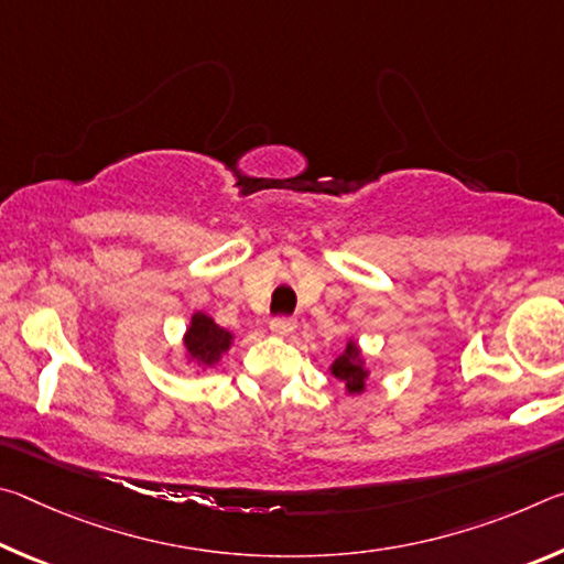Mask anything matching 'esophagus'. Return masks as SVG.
I'll return each instance as SVG.
<instances>
[{
    "mask_svg": "<svg viewBox=\"0 0 564 564\" xmlns=\"http://www.w3.org/2000/svg\"><path fill=\"white\" fill-rule=\"evenodd\" d=\"M269 328H271L273 336L285 338V336H291V333L295 330V321L293 318H273Z\"/></svg>",
    "mask_w": 564,
    "mask_h": 564,
    "instance_id": "obj_1",
    "label": "esophagus"
}]
</instances>
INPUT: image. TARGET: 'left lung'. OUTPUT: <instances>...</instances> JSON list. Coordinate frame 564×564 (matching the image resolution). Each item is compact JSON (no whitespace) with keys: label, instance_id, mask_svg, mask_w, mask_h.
<instances>
[{"label":"left lung","instance_id":"1","mask_svg":"<svg viewBox=\"0 0 564 564\" xmlns=\"http://www.w3.org/2000/svg\"><path fill=\"white\" fill-rule=\"evenodd\" d=\"M330 373L336 376L340 383H346V390L350 395H356V393L360 395L362 390H366L368 368H366V360H362V356H360V348L356 340L346 343V350H343L340 356L333 360Z\"/></svg>","mask_w":564,"mask_h":564}]
</instances>
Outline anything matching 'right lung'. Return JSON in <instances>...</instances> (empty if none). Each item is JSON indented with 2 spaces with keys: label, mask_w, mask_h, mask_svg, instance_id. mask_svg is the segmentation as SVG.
I'll return each instance as SVG.
<instances>
[{
  "label": "right lung",
  "mask_w": 564,
  "mask_h": 564,
  "mask_svg": "<svg viewBox=\"0 0 564 564\" xmlns=\"http://www.w3.org/2000/svg\"><path fill=\"white\" fill-rule=\"evenodd\" d=\"M231 343L234 333L216 326L212 316H206L202 311L191 316V326L184 333V348L188 360H194L198 368L216 366L224 352L231 348Z\"/></svg>",
  "instance_id": "right-lung-1"
}]
</instances>
